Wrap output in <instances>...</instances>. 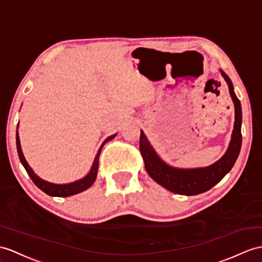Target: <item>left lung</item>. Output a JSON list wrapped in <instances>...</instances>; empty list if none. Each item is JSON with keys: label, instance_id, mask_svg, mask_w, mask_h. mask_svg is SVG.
Returning <instances> with one entry per match:
<instances>
[{"label": "left lung", "instance_id": "1", "mask_svg": "<svg viewBox=\"0 0 262 262\" xmlns=\"http://www.w3.org/2000/svg\"><path fill=\"white\" fill-rule=\"evenodd\" d=\"M221 74L228 83L229 91L233 100L235 109V121L231 137V142L229 148L219 161L207 168L200 169H176L165 164L157 156L152 149L149 141L146 140L144 133L141 131L140 135V152L143 158L145 170L153 180L161 184L171 192L183 195H194L210 190L216 183L222 180L229 171L233 167L241 149L242 136H241V122L242 112L240 101L233 91V85L229 76L221 71Z\"/></svg>", "mask_w": 262, "mask_h": 262}]
</instances>
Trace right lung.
Listing matches in <instances>:
<instances>
[{
    "label": "right lung",
    "mask_w": 262,
    "mask_h": 262,
    "mask_svg": "<svg viewBox=\"0 0 262 262\" xmlns=\"http://www.w3.org/2000/svg\"><path fill=\"white\" fill-rule=\"evenodd\" d=\"M114 137H116V135L109 137L103 143H102L101 148L99 149V151L97 153V156H95L91 171L89 172L88 176L79 181H75V182L69 183V184H54V183H50V182H47V181L40 179V178L34 173L33 170L30 168V165L28 164L27 160H25L23 157V153L21 150V144H20V139H18L17 133H16V149H17L18 158H20L21 163L23 164V167L25 170H27L29 177L31 178L32 181L34 182V184L37 188H40L43 192H46L47 194L52 195V196H69V195H73V194H76L79 192H82V191H84L92 186L93 182L95 181V178H97V174H98L99 158H100L101 150H102V148H103V145L107 141L112 140Z\"/></svg>",
    "instance_id": "1"
}]
</instances>
